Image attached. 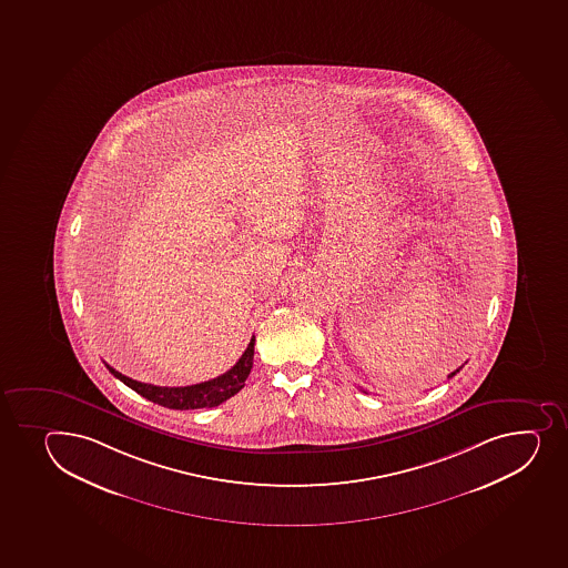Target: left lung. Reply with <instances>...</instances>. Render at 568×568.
<instances>
[{
  "label": "left lung",
  "instance_id": "8db88e82",
  "mask_svg": "<svg viewBox=\"0 0 568 568\" xmlns=\"http://www.w3.org/2000/svg\"><path fill=\"white\" fill-rule=\"evenodd\" d=\"M460 368H463V367H458V368H456L455 373H450V375H449V376H447V378H453V376H455V375H456V373H458V371H460Z\"/></svg>",
  "mask_w": 568,
  "mask_h": 568
}]
</instances>
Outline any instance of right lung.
Masks as SVG:
<instances>
[{"label": "right lung", "mask_w": 568, "mask_h": 568, "mask_svg": "<svg viewBox=\"0 0 568 568\" xmlns=\"http://www.w3.org/2000/svg\"><path fill=\"white\" fill-rule=\"evenodd\" d=\"M253 346H255V337H252L244 354L240 356L239 362L234 363L233 367L229 368L227 373H223L222 376L209 382L193 384V386H152V384H143V382L132 381L129 376L121 375L108 363H104V365L115 378L126 384L130 389H134L135 393H140L141 397L149 398L152 403L165 406V408H214V406H220L227 398L236 395L246 384V378L252 373L253 367Z\"/></svg>", "instance_id": "right-lung-1"}]
</instances>
